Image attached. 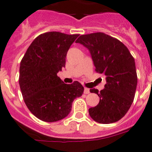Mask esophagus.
Masks as SVG:
<instances>
[{"instance_id":"esophagus-1","label":"esophagus","mask_w":152,"mask_h":152,"mask_svg":"<svg viewBox=\"0 0 152 152\" xmlns=\"http://www.w3.org/2000/svg\"><path fill=\"white\" fill-rule=\"evenodd\" d=\"M83 93L84 94H88V93H90V90H89L88 88H84V91H83Z\"/></svg>"}]
</instances>
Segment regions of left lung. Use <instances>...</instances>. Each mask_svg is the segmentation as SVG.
Segmentation results:
<instances>
[{
  "mask_svg": "<svg viewBox=\"0 0 152 152\" xmlns=\"http://www.w3.org/2000/svg\"><path fill=\"white\" fill-rule=\"evenodd\" d=\"M87 47L91 54L95 71L105 76V88L96 93L99 102L89 109L90 116L99 124L118 121L130 109L137 86L134 58L127 47L113 37L102 32L80 35L75 41Z\"/></svg>",
  "mask_w": 152,
  "mask_h": 152,
  "instance_id": "8db88e82",
  "label": "left lung"
}]
</instances>
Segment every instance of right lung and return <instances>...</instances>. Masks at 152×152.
Wrapping results in <instances>:
<instances>
[{
  "mask_svg": "<svg viewBox=\"0 0 152 152\" xmlns=\"http://www.w3.org/2000/svg\"><path fill=\"white\" fill-rule=\"evenodd\" d=\"M79 34L50 31L34 39L22 58L19 83L29 111L38 119L56 122L68 116L72 102L83 93L78 81L64 83L57 73L65 66V57Z\"/></svg>",
  "mask_w": 152,
  "mask_h": 152,
  "instance_id": "1",
  "label": "right lung"
}]
</instances>
